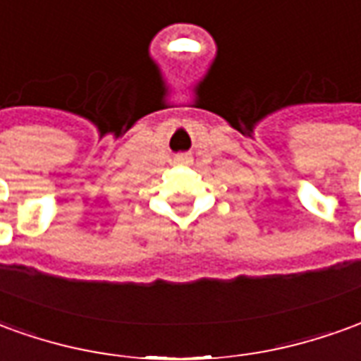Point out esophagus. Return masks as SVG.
<instances>
[{
	"label": "esophagus",
	"instance_id": "esophagus-1",
	"mask_svg": "<svg viewBox=\"0 0 361 361\" xmlns=\"http://www.w3.org/2000/svg\"><path fill=\"white\" fill-rule=\"evenodd\" d=\"M176 162H178V164H188L189 162V156H185V154L176 156Z\"/></svg>",
	"mask_w": 361,
	"mask_h": 361
}]
</instances>
